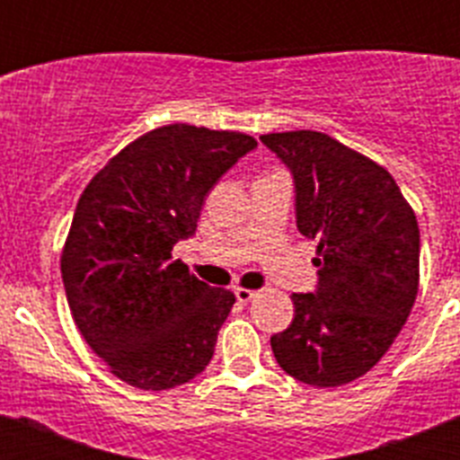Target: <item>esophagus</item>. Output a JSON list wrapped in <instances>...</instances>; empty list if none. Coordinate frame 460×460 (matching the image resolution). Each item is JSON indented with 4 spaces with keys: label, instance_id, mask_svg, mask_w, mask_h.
<instances>
[{
    "label": "esophagus",
    "instance_id": "34e87169",
    "mask_svg": "<svg viewBox=\"0 0 460 460\" xmlns=\"http://www.w3.org/2000/svg\"><path fill=\"white\" fill-rule=\"evenodd\" d=\"M234 296H237L242 304H249V302H253L255 296H258V292L246 290V288H237V290H234Z\"/></svg>",
    "mask_w": 460,
    "mask_h": 460
}]
</instances>
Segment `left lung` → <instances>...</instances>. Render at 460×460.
Returning a JSON list of instances; mask_svg holds the SVG:
<instances>
[{"mask_svg":"<svg viewBox=\"0 0 460 460\" xmlns=\"http://www.w3.org/2000/svg\"><path fill=\"white\" fill-rule=\"evenodd\" d=\"M292 174L296 230L318 242V286L295 292L290 327L271 336L279 367L313 387L371 371L412 311L420 226L392 174L318 131L260 136Z\"/></svg>","mask_w":460,"mask_h":460,"instance_id":"8db88e82","label":"left lung"}]
</instances>
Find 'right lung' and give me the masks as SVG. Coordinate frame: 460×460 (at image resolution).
I'll use <instances>...</instances> for the list:
<instances>
[{"label":"right lung","mask_w":460,"mask_h":460,"mask_svg":"<svg viewBox=\"0 0 460 460\" xmlns=\"http://www.w3.org/2000/svg\"><path fill=\"white\" fill-rule=\"evenodd\" d=\"M251 136L189 124L154 128L101 170L73 214L62 279L80 334L119 380L161 392L193 380L214 357L234 295L172 258L195 234L205 195Z\"/></svg>","instance_id":"obj_1"}]
</instances>
